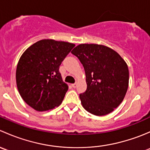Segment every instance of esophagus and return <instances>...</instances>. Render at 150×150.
I'll return each instance as SVG.
<instances>
[{
	"mask_svg": "<svg viewBox=\"0 0 150 150\" xmlns=\"http://www.w3.org/2000/svg\"><path fill=\"white\" fill-rule=\"evenodd\" d=\"M77 86H78V83H75L72 84V87H73V88H76Z\"/></svg>",
	"mask_w": 150,
	"mask_h": 150,
	"instance_id": "34e87169",
	"label": "esophagus"
}]
</instances>
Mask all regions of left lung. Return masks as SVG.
I'll list each match as a JSON object with an SVG mask.
<instances>
[{
  "instance_id": "left-lung-1",
  "label": "left lung",
  "mask_w": 150,
  "mask_h": 150,
  "mask_svg": "<svg viewBox=\"0 0 150 150\" xmlns=\"http://www.w3.org/2000/svg\"><path fill=\"white\" fill-rule=\"evenodd\" d=\"M83 66L87 89L80 94L86 111L97 116L112 112L128 87V65L116 51L98 44H80L72 51Z\"/></svg>"
}]
</instances>
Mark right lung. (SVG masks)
Wrapping results in <instances>:
<instances>
[{"instance_id":"right-lung-1","label":"right lung","mask_w":150,"mask_h":150,"mask_svg":"<svg viewBox=\"0 0 150 150\" xmlns=\"http://www.w3.org/2000/svg\"><path fill=\"white\" fill-rule=\"evenodd\" d=\"M74 47L73 43L44 39L23 53L16 67V86L23 100L32 108L47 111L62 102L68 86L59 69Z\"/></svg>"}]
</instances>
